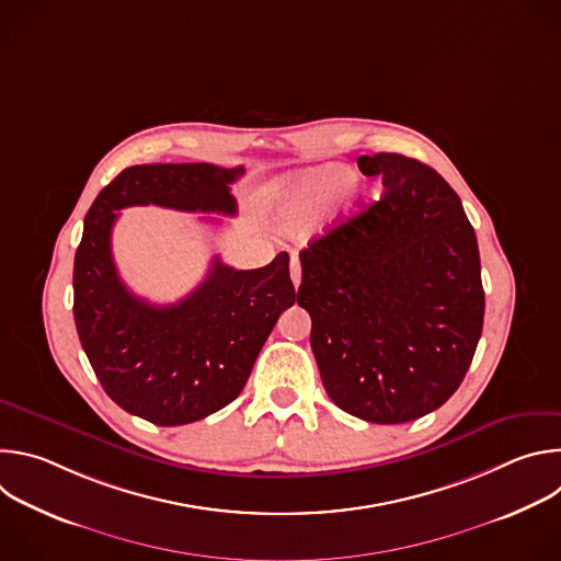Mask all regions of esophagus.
<instances>
[{
    "label": "esophagus",
    "instance_id": "1",
    "mask_svg": "<svg viewBox=\"0 0 561 561\" xmlns=\"http://www.w3.org/2000/svg\"><path fill=\"white\" fill-rule=\"evenodd\" d=\"M290 279H293V286L297 288L299 286V282H301V264H299V260L293 255L290 257Z\"/></svg>",
    "mask_w": 561,
    "mask_h": 561
}]
</instances>
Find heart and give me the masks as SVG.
Returning <instances> with one entry per match:
<instances>
[{"label":"heart","instance_id":"obj_1","mask_svg":"<svg viewBox=\"0 0 561 561\" xmlns=\"http://www.w3.org/2000/svg\"><path fill=\"white\" fill-rule=\"evenodd\" d=\"M340 191L348 210H355L364 197V188L342 164H327L293 173L268 191V206L284 226H295L310 217L319 206Z\"/></svg>","mask_w":561,"mask_h":561}]
</instances>
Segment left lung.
<instances>
[{
  "label": "left lung",
  "instance_id": "1",
  "mask_svg": "<svg viewBox=\"0 0 561 561\" xmlns=\"http://www.w3.org/2000/svg\"><path fill=\"white\" fill-rule=\"evenodd\" d=\"M383 197L299 253L297 304L333 402L404 424L459 388L484 327L474 230L446 180L413 157L362 154Z\"/></svg>",
  "mask_w": 561,
  "mask_h": 561
}]
</instances>
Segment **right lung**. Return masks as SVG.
I'll return each mask as SVG.
<instances>
[{
  "mask_svg": "<svg viewBox=\"0 0 561 561\" xmlns=\"http://www.w3.org/2000/svg\"><path fill=\"white\" fill-rule=\"evenodd\" d=\"M244 169L141 164L122 171L93 202L72 268L79 342L106 394L157 426H182L228 407L242 392L279 314L295 304L288 253L234 271L213 257L184 299L154 306L119 279L111 232L128 206L234 215L230 184Z\"/></svg>",
  "mask_w": 561,
  "mask_h": 561,
  "instance_id": "add662e5",
  "label": "right lung"
}]
</instances>
